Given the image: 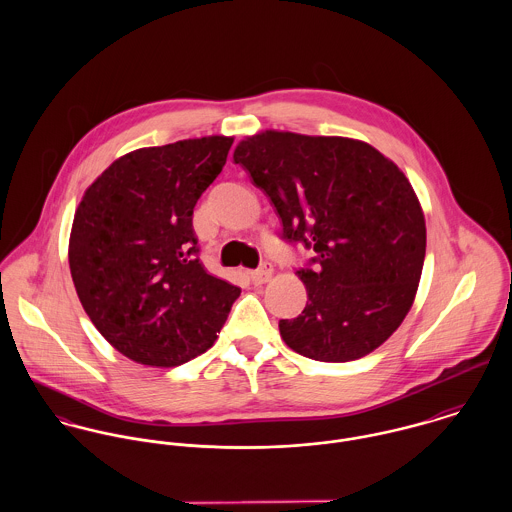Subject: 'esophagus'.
<instances>
[{"mask_svg": "<svg viewBox=\"0 0 512 512\" xmlns=\"http://www.w3.org/2000/svg\"><path fill=\"white\" fill-rule=\"evenodd\" d=\"M272 274H274L272 266H270V264H264V266H260L258 270L250 272V280H252V284H264V282H268V280L272 278Z\"/></svg>", "mask_w": 512, "mask_h": 512, "instance_id": "34e87169", "label": "esophagus"}]
</instances>
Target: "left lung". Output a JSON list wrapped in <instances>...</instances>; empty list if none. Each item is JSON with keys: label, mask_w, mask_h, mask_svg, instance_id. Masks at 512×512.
<instances>
[{"label": "left lung", "mask_w": 512, "mask_h": 512, "mask_svg": "<svg viewBox=\"0 0 512 512\" xmlns=\"http://www.w3.org/2000/svg\"><path fill=\"white\" fill-rule=\"evenodd\" d=\"M272 201L284 238L313 248L295 274L305 309L280 321L295 353L347 363L378 349L404 321L426 258L420 201L394 161L361 140L266 130L234 149Z\"/></svg>", "instance_id": "obj_1"}]
</instances>
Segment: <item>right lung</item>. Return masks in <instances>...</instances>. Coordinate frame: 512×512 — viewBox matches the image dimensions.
Masks as SVG:
<instances>
[{"instance_id": "right-lung-1", "label": "right lung", "mask_w": 512, "mask_h": 512, "mask_svg": "<svg viewBox=\"0 0 512 512\" xmlns=\"http://www.w3.org/2000/svg\"><path fill=\"white\" fill-rule=\"evenodd\" d=\"M234 138L207 136L118 157L82 195L69 240L78 299L124 357L179 366L213 347L240 288L199 262L193 209Z\"/></svg>"}]
</instances>
